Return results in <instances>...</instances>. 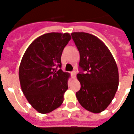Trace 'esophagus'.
Instances as JSON below:
<instances>
[{"instance_id":"34e87169","label":"esophagus","mask_w":134,"mask_h":134,"mask_svg":"<svg viewBox=\"0 0 134 134\" xmlns=\"http://www.w3.org/2000/svg\"><path fill=\"white\" fill-rule=\"evenodd\" d=\"M71 77H72L73 79H75L76 78V72L75 71H72V72H71Z\"/></svg>"}]
</instances>
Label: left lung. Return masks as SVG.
Wrapping results in <instances>:
<instances>
[{
    "mask_svg": "<svg viewBox=\"0 0 134 134\" xmlns=\"http://www.w3.org/2000/svg\"><path fill=\"white\" fill-rule=\"evenodd\" d=\"M71 36L80 52V67L86 72L77 74L81 88L76 97L84 108L100 113L110 105L118 89L117 65L99 38L86 32H72Z\"/></svg>",
    "mask_w": 134,
    "mask_h": 134,
    "instance_id": "1",
    "label": "left lung"
}]
</instances>
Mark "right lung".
<instances>
[{
	"instance_id": "obj_1",
	"label": "right lung",
	"mask_w": 134,
	"mask_h": 134,
	"mask_svg": "<svg viewBox=\"0 0 134 134\" xmlns=\"http://www.w3.org/2000/svg\"><path fill=\"white\" fill-rule=\"evenodd\" d=\"M71 39L69 33L50 32L39 36L24 54L19 67L20 86L29 103L41 114L58 108L68 89L70 74L61 67V55Z\"/></svg>"
}]
</instances>
